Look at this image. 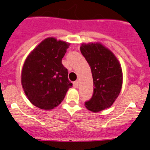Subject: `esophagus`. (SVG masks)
Masks as SVG:
<instances>
[{"label":"esophagus","instance_id":"esophagus-1","mask_svg":"<svg viewBox=\"0 0 150 150\" xmlns=\"http://www.w3.org/2000/svg\"><path fill=\"white\" fill-rule=\"evenodd\" d=\"M74 88H77L78 87V82L77 81L74 82Z\"/></svg>","mask_w":150,"mask_h":150}]
</instances>
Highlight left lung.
<instances>
[{
	"label": "left lung",
	"instance_id": "1",
	"mask_svg": "<svg viewBox=\"0 0 150 150\" xmlns=\"http://www.w3.org/2000/svg\"><path fill=\"white\" fill-rule=\"evenodd\" d=\"M80 52L89 64L93 79V95L85 102L93 112L110 108L118 97L123 83L121 64L113 52L100 42L83 43Z\"/></svg>",
	"mask_w": 150,
	"mask_h": 150
}]
</instances>
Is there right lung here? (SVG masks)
Masks as SVG:
<instances>
[{
    "label": "right lung",
    "instance_id": "right-lung-1",
    "mask_svg": "<svg viewBox=\"0 0 150 150\" xmlns=\"http://www.w3.org/2000/svg\"><path fill=\"white\" fill-rule=\"evenodd\" d=\"M70 43L48 37L29 53L23 66L21 83L32 104L51 110L61 103L73 84L62 58Z\"/></svg>",
    "mask_w": 150,
    "mask_h": 150
}]
</instances>
